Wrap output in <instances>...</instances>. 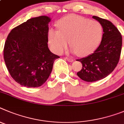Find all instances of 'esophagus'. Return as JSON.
Returning <instances> with one entry per match:
<instances>
[{"mask_svg": "<svg viewBox=\"0 0 124 124\" xmlns=\"http://www.w3.org/2000/svg\"><path fill=\"white\" fill-rule=\"evenodd\" d=\"M65 59H67L68 61H69V62H72L73 61H74V60H73V59H72V58L67 57H65Z\"/></svg>", "mask_w": 124, "mask_h": 124, "instance_id": "obj_1", "label": "esophagus"}]
</instances>
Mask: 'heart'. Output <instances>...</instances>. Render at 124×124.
Returning <instances> with one entry per match:
<instances>
[{"label": "heart", "mask_w": 124, "mask_h": 124, "mask_svg": "<svg viewBox=\"0 0 124 124\" xmlns=\"http://www.w3.org/2000/svg\"><path fill=\"white\" fill-rule=\"evenodd\" d=\"M59 31H49V43L55 52L59 54L67 48L68 41L73 51L81 56L90 54L101 41L102 28L96 21L75 15L62 19L57 24Z\"/></svg>", "instance_id": "b5f03b06"}]
</instances>
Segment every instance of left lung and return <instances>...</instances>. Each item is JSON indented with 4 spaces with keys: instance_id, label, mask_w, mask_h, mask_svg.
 <instances>
[{
    "instance_id": "left-lung-1",
    "label": "left lung",
    "mask_w": 124,
    "mask_h": 124,
    "mask_svg": "<svg viewBox=\"0 0 124 124\" xmlns=\"http://www.w3.org/2000/svg\"><path fill=\"white\" fill-rule=\"evenodd\" d=\"M93 18L103 28L101 44L93 54L77 60L82 63V69L77 75L88 82L106 77L114 70L120 59L122 45V35L110 21L96 16Z\"/></svg>"
}]
</instances>
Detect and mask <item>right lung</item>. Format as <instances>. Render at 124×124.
I'll return each instance as SVG.
<instances>
[{
    "instance_id": "add662e5",
    "label": "right lung",
    "mask_w": 124,
    "mask_h": 124,
    "mask_svg": "<svg viewBox=\"0 0 124 124\" xmlns=\"http://www.w3.org/2000/svg\"><path fill=\"white\" fill-rule=\"evenodd\" d=\"M47 16L28 20L12 29L4 48L8 71L16 82L27 88L44 84L52 72L54 61L60 57L49 51Z\"/></svg>"
}]
</instances>
